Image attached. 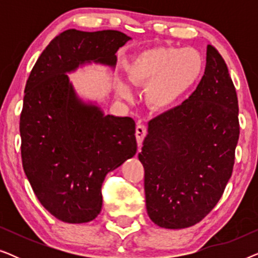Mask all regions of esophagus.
Masks as SVG:
<instances>
[{
	"label": "esophagus",
	"instance_id": "obj_1",
	"mask_svg": "<svg viewBox=\"0 0 258 258\" xmlns=\"http://www.w3.org/2000/svg\"><path fill=\"white\" fill-rule=\"evenodd\" d=\"M146 135H147L146 125H143V124L137 125L136 126V140H137V143H139V146H141V144H142Z\"/></svg>",
	"mask_w": 258,
	"mask_h": 258
}]
</instances>
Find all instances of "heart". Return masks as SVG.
<instances>
[{"mask_svg": "<svg viewBox=\"0 0 258 258\" xmlns=\"http://www.w3.org/2000/svg\"><path fill=\"white\" fill-rule=\"evenodd\" d=\"M204 70V58L195 48L156 47L135 56L126 67L129 82L146 88L147 103L156 110L175 104L197 81ZM116 93L129 100L132 91L117 82Z\"/></svg>", "mask_w": 258, "mask_h": 258, "instance_id": "obj_1", "label": "heart"}]
</instances>
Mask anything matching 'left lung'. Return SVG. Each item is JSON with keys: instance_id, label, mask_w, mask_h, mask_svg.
<instances>
[{"instance_id": "1", "label": "left lung", "mask_w": 258, "mask_h": 258, "mask_svg": "<svg viewBox=\"0 0 258 258\" xmlns=\"http://www.w3.org/2000/svg\"><path fill=\"white\" fill-rule=\"evenodd\" d=\"M148 133L139 158L150 220L167 229L199 223L223 195L239 136L237 94L214 45L191 96L151 119Z\"/></svg>"}]
</instances>
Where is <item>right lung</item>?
<instances>
[{"mask_svg":"<svg viewBox=\"0 0 258 258\" xmlns=\"http://www.w3.org/2000/svg\"><path fill=\"white\" fill-rule=\"evenodd\" d=\"M132 37L118 30L69 29L31 69L20 117L23 170L40 203L67 223L93 221L109 171L136 154L135 121L103 115L76 97L66 73L84 62L115 66Z\"/></svg>","mask_w":258,"mask_h":258,"instance_id":"right-lung-1","label":"right lung"}]
</instances>
